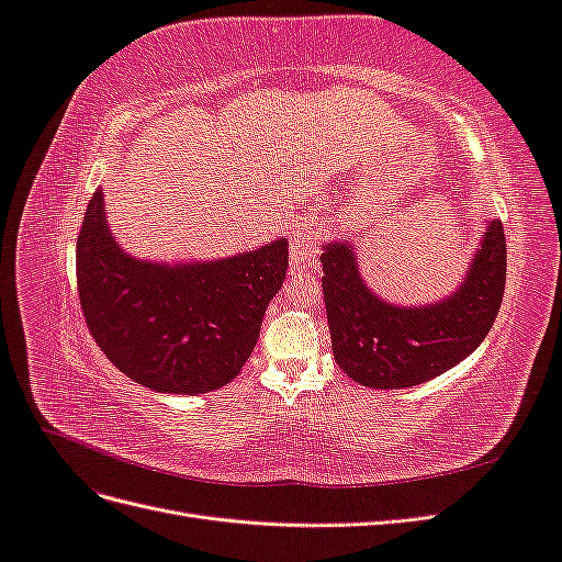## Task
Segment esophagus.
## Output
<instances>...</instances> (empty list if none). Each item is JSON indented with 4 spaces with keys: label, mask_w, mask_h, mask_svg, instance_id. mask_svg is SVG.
<instances>
[{
    "label": "esophagus",
    "mask_w": 562,
    "mask_h": 562,
    "mask_svg": "<svg viewBox=\"0 0 562 562\" xmlns=\"http://www.w3.org/2000/svg\"><path fill=\"white\" fill-rule=\"evenodd\" d=\"M318 236L321 227L314 220H302L295 225L291 236V260L297 267H312L318 258Z\"/></svg>",
    "instance_id": "1"
}]
</instances>
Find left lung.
I'll return each mask as SVG.
<instances>
[{
	"label": "left lung",
	"instance_id": "obj_1",
	"mask_svg": "<svg viewBox=\"0 0 562 562\" xmlns=\"http://www.w3.org/2000/svg\"><path fill=\"white\" fill-rule=\"evenodd\" d=\"M321 262L337 366L363 386L401 389L443 375L483 342L504 297L506 236L490 220L459 291L424 307H396L368 291L345 241L328 244Z\"/></svg>",
	"mask_w": 562,
	"mask_h": 562
}]
</instances>
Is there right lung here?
<instances>
[{"instance_id": "right-lung-1", "label": "right lung", "mask_w": 562, "mask_h": 562, "mask_svg": "<svg viewBox=\"0 0 562 562\" xmlns=\"http://www.w3.org/2000/svg\"><path fill=\"white\" fill-rule=\"evenodd\" d=\"M285 271V239L213 262L131 258L112 239L100 187L77 236L89 333L126 378L161 394H209L239 375Z\"/></svg>"}]
</instances>
